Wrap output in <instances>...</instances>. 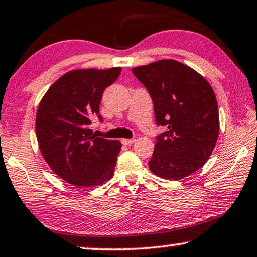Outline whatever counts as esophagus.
Listing matches in <instances>:
<instances>
[{"label":"esophagus","instance_id":"1","mask_svg":"<svg viewBox=\"0 0 257 257\" xmlns=\"http://www.w3.org/2000/svg\"><path fill=\"white\" fill-rule=\"evenodd\" d=\"M134 142H135V139H123L122 140V143L125 146H131Z\"/></svg>","mask_w":257,"mask_h":257}]
</instances>
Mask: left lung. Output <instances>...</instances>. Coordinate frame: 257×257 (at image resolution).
<instances>
[{"mask_svg":"<svg viewBox=\"0 0 257 257\" xmlns=\"http://www.w3.org/2000/svg\"><path fill=\"white\" fill-rule=\"evenodd\" d=\"M154 102L157 136L149 169L167 180H181L204 166L216 145L220 118L215 93L206 78L175 60L133 68Z\"/></svg>","mask_w":257,"mask_h":257,"instance_id":"8db88e82","label":"left lung"}]
</instances>
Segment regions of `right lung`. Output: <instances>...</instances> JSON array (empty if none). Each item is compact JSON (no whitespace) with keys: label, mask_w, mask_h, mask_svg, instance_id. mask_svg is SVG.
<instances>
[{"label":"right lung","mask_w":257,"mask_h":257,"mask_svg":"<svg viewBox=\"0 0 257 257\" xmlns=\"http://www.w3.org/2000/svg\"><path fill=\"white\" fill-rule=\"evenodd\" d=\"M119 73V67L68 71L50 85L37 108L41 154L51 170L73 186H101L114 175L121 142L96 138L89 125L100 111L104 89Z\"/></svg>","instance_id":"obj_1"}]
</instances>
